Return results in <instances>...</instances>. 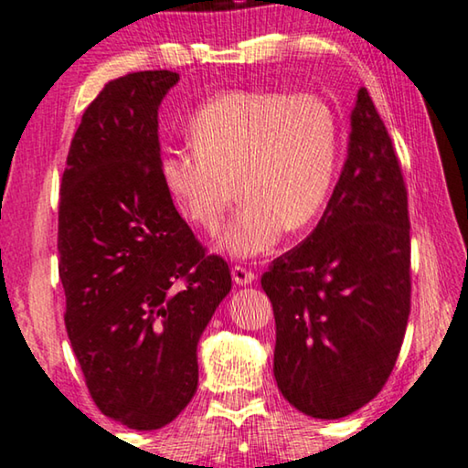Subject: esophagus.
Listing matches in <instances>:
<instances>
[{
  "mask_svg": "<svg viewBox=\"0 0 468 468\" xmlns=\"http://www.w3.org/2000/svg\"><path fill=\"white\" fill-rule=\"evenodd\" d=\"M232 278L236 284H250L257 278V271L250 268H244V265H234L232 268Z\"/></svg>",
  "mask_w": 468,
  "mask_h": 468,
  "instance_id": "obj_1",
  "label": "esophagus"
}]
</instances>
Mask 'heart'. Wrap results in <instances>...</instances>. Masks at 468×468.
Here are the masks:
<instances>
[{"label":"heart","mask_w":468,"mask_h":468,"mask_svg":"<svg viewBox=\"0 0 468 468\" xmlns=\"http://www.w3.org/2000/svg\"><path fill=\"white\" fill-rule=\"evenodd\" d=\"M192 148L161 154V182L177 211L215 232L244 198L221 247L239 257L276 247L284 229H301L322 211L335 184L341 127L312 91H226L194 112Z\"/></svg>","instance_id":"heart-1"}]
</instances>
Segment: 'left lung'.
I'll list each match as a JSON object with an SVG mask.
<instances>
[{
  "mask_svg": "<svg viewBox=\"0 0 468 468\" xmlns=\"http://www.w3.org/2000/svg\"><path fill=\"white\" fill-rule=\"evenodd\" d=\"M261 286L276 318L274 377L294 408L333 420L377 398L404 343L412 276L408 190L366 88L318 226Z\"/></svg>",
  "mask_w": 468,
  "mask_h": 468,
  "instance_id": "obj_1",
  "label": "left lung"
}]
</instances>
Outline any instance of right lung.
I'll return each mask as SVG.
<instances>
[{
  "instance_id": "1",
  "label": "right lung",
  "mask_w": 468,
  "mask_h": 468,
  "mask_svg": "<svg viewBox=\"0 0 468 468\" xmlns=\"http://www.w3.org/2000/svg\"><path fill=\"white\" fill-rule=\"evenodd\" d=\"M179 75L112 79L70 142L58 207L64 324L93 404L135 431L169 425L198 387L197 345L232 289L161 182L159 104Z\"/></svg>"
}]
</instances>
